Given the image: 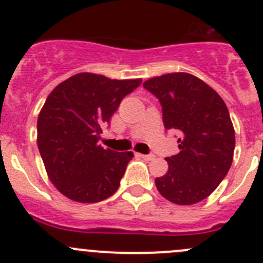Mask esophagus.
Returning a JSON list of instances; mask_svg holds the SVG:
<instances>
[{
    "label": "esophagus",
    "mask_w": 263,
    "mask_h": 263,
    "mask_svg": "<svg viewBox=\"0 0 263 263\" xmlns=\"http://www.w3.org/2000/svg\"><path fill=\"white\" fill-rule=\"evenodd\" d=\"M140 156L141 158H144V160H146V161H151V160H153V158H155V156L153 155H139Z\"/></svg>",
    "instance_id": "34e87169"
}]
</instances>
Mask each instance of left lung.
I'll use <instances>...</instances> for the list:
<instances>
[{
  "label": "left lung",
  "instance_id": "1",
  "mask_svg": "<svg viewBox=\"0 0 263 263\" xmlns=\"http://www.w3.org/2000/svg\"><path fill=\"white\" fill-rule=\"evenodd\" d=\"M143 86L160 101L165 129L181 134L179 153L166 158V174L155 181L158 193L174 204L202 202L223 181L233 161L235 128L227 105L190 73L158 76Z\"/></svg>",
  "mask_w": 263,
  "mask_h": 263
}]
</instances>
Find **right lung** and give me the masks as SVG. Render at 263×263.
<instances>
[{"label": "right lung", "mask_w": 263, "mask_h": 263, "mask_svg": "<svg viewBox=\"0 0 263 263\" xmlns=\"http://www.w3.org/2000/svg\"><path fill=\"white\" fill-rule=\"evenodd\" d=\"M140 84L82 72L47 97L37 117V148L49 181L68 199L97 203L118 190L134 153L105 149L98 140L122 99Z\"/></svg>", "instance_id": "obj_1"}]
</instances>
